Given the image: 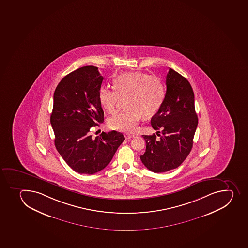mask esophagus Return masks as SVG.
<instances>
[{
  "instance_id": "obj_1",
  "label": "esophagus",
  "mask_w": 248,
  "mask_h": 248,
  "mask_svg": "<svg viewBox=\"0 0 248 248\" xmlns=\"http://www.w3.org/2000/svg\"><path fill=\"white\" fill-rule=\"evenodd\" d=\"M124 137H125V139L129 140V139H132V138H134L135 136H134V135L125 134Z\"/></svg>"
}]
</instances>
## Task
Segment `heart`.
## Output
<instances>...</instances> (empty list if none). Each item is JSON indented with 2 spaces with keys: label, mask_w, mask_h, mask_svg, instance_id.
I'll use <instances>...</instances> for the list:
<instances>
[{
  "label": "heart",
  "mask_w": 248,
  "mask_h": 248,
  "mask_svg": "<svg viewBox=\"0 0 248 248\" xmlns=\"http://www.w3.org/2000/svg\"><path fill=\"white\" fill-rule=\"evenodd\" d=\"M113 83V88L105 86L99 88L101 106L107 112L113 113L121 99H127L125 105L127 110L108 120V124L112 129L127 133L135 132L141 116L155 115L165 99V84L156 76L135 71L117 76Z\"/></svg>",
  "instance_id": "b5f03b06"
}]
</instances>
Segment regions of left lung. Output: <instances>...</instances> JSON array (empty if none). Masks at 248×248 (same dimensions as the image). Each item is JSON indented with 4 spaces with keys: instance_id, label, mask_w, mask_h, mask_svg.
Returning a JSON list of instances; mask_svg holds the SVG:
<instances>
[{
    "instance_id": "obj_1",
    "label": "left lung",
    "mask_w": 248,
    "mask_h": 248,
    "mask_svg": "<svg viewBox=\"0 0 248 248\" xmlns=\"http://www.w3.org/2000/svg\"><path fill=\"white\" fill-rule=\"evenodd\" d=\"M198 123L190 83L170 68L165 99L151 119L156 135L142 136L146 142L145 153L140 156L144 166L152 172H164L182 165L191 151Z\"/></svg>"
}]
</instances>
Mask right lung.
Masks as SVG:
<instances>
[{
  "mask_svg": "<svg viewBox=\"0 0 248 248\" xmlns=\"http://www.w3.org/2000/svg\"><path fill=\"white\" fill-rule=\"evenodd\" d=\"M103 80L98 67L83 66L65 76L54 91L50 116L54 144L66 164L81 174L104 170L125 140L116 131L95 138L91 134L104 122L99 99Z\"/></svg>",
  "mask_w": 248,
  "mask_h": 248,
  "instance_id": "add662e5",
  "label": "right lung"
}]
</instances>
